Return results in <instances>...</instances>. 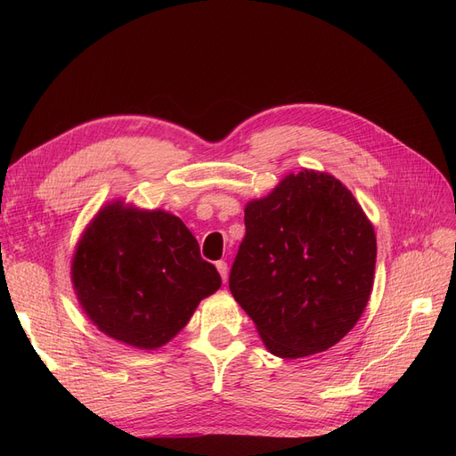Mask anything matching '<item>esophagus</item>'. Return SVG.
Masks as SVG:
<instances>
[{
    "label": "esophagus",
    "instance_id": "34e87169",
    "mask_svg": "<svg viewBox=\"0 0 456 456\" xmlns=\"http://www.w3.org/2000/svg\"><path fill=\"white\" fill-rule=\"evenodd\" d=\"M216 270L220 273V278H223V281H226L228 280V265H226V260H218L216 262Z\"/></svg>",
    "mask_w": 456,
    "mask_h": 456
}]
</instances>
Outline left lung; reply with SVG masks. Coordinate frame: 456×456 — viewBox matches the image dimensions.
<instances>
[{
	"label": "left lung",
	"instance_id": "obj_1",
	"mask_svg": "<svg viewBox=\"0 0 456 456\" xmlns=\"http://www.w3.org/2000/svg\"><path fill=\"white\" fill-rule=\"evenodd\" d=\"M375 262V230L352 191L305 169L245 205L230 291L268 352L297 360L350 333L369 302Z\"/></svg>",
	"mask_w": 456,
	"mask_h": 456
}]
</instances>
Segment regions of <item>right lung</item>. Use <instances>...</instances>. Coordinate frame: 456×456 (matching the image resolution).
<instances>
[{
	"instance_id": "add662e5",
	"label": "right lung",
	"mask_w": 456,
	"mask_h": 456,
	"mask_svg": "<svg viewBox=\"0 0 456 456\" xmlns=\"http://www.w3.org/2000/svg\"><path fill=\"white\" fill-rule=\"evenodd\" d=\"M72 283L81 308L104 335L156 350L223 281L181 218L114 201L81 236Z\"/></svg>"
}]
</instances>
